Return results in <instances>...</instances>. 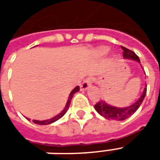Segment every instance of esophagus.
<instances>
[{
  "label": "esophagus",
  "mask_w": 160,
  "mask_h": 160,
  "mask_svg": "<svg viewBox=\"0 0 160 160\" xmlns=\"http://www.w3.org/2000/svg\"><path fill=\"white\" fill-rule=\"evenodd\" d=\"M92 83V78H87V79H85L84 81L82 82V84L80 85V89L82 91L87 90L88 87H90Z\"/></svg>",
  "instance_id": "34e87169"
}]
</instances>
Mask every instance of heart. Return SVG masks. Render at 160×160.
Instances as JSON below:
<instances>
[{
    "instance_id": "b5f03b06",
    "label": "heart",
    "mask_w": 160,
    "mask_h": 160,
    "mask_svg": "<svg viewBox=\"0 0 160 160\" xmlns=\"http://www.w3.org/2000/svg\"><path fill=\"white\" fill-rule=\"evenodd\" d=\"M109 50H110V49H109L108 47H105V46L99 47V48H98V53H99V54H101V55H104V54H106V53L109 52Z\"/></svg>"
}]
</instances>
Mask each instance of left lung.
<instances>
[{"mask_svg":"<svg viewBox=\"0 0 160 160\" xmlns=\"http://www.w3.org/2000/svg\"><path fill=\"white\" fill-rule=\"evenodd\" d=\"M121 47L123 50V57L125 59H130L135 61V62L140 63V65L141 66V61L134 51L128 49L127 48H125L123 46H121ZM146 93H147V87H145L144 90L142 92V94L141 95V97L138 98L137 101H135L134 104H132L127 107H116V106H112L111 104H107L105 101L101 100L94 105V108L98 114L101 115L102 117H104V118H106L108 120L113 119V120L123 121L131 117L135 111H137L138 108L141 106V104H142V102L144 100Z\"/></svg>","mask_w":160,"mask_h":160,"instance_id":"1","label":"left lung"}]
</instances>
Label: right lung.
<instances>
[{
	"label": "right lung",
	"mask_w": 160,
	"mask_h": 160,
	"mask_svg": "<svg viewBox=\"0 0 160 160\" xmlns=\"http://www.w3.org/2000/svg\"><path fill=\"white\" fill-rule=\"evenodd\" d=\"M80 91V87H76L75 88H73L72 92H70L69 96H68V101H67V104L65 105V107L63 109L62 112H60L59 114L56 115V117H54V118H50V119H47V120H43V121H38V120H33V122L36 124H38V125H48V124H50L54 122H56V121L59 120L60 118H62L64 116V115L66 114V112L68 110V108H69L70 103H71V100H72V98L73 97V95L74 93H76L77 92H79ZM28 120H30L29 118H27Z\"/></svg>",
	"instance_id": "obj_1"
}]
</instances>
